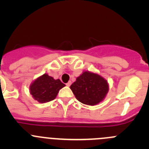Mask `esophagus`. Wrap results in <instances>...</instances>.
Instances as JSON below:
<instances>
[{
    "instance_id": "1",
    "label": "esophagus",
    "mask_w": 149,
    "mask_h": 149,
    "mask_svg": "<svg viewBox=\"0 0 149 149\" xmlns=\"http://www.w3.org/2000/svg\"><path fill=\"white\" fill-rule=\"evenodd\" d=\"M70 85H71V81H68L66 84V86H70Z\"/></svg>"
}]
</instances>
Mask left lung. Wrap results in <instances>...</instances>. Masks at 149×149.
Here are the masks:
<instances>
[{
  "label": "left lung",
  "mask_w": 149,
  "mask_h": 149,
  "mask_svg": "<svg viewBox=\"0 0 149 149\" xmlns=\"http://www.w3.org/2000/svg\"><path fill=\"white\" fill-rule=\"evenodd\" d=\"M76 98L84 104H97L109 91L107 81L97 73L84 71L70 86Z\"/></svg>",
  "instance_id": "left-lung-1"
}]
</instances>
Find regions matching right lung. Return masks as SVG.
<instances>
[{
  "label": "right lung",
  "mask_w": 149,
  "mask_h": 149,
  "mask_svg": "<svg viewBox=\"0 0 149 149\" xmlns=\"http://www.w3.org/2000/svg\"><path fill=\"white\" fill-rule=\"evenodd\" d=\"M59 79H54L45 73L37 78L30 85V94L40 103L48 102L55 100L60 89L65 86Z\"/></svg>",
  "instance_id": "1"
}]
</instances>
